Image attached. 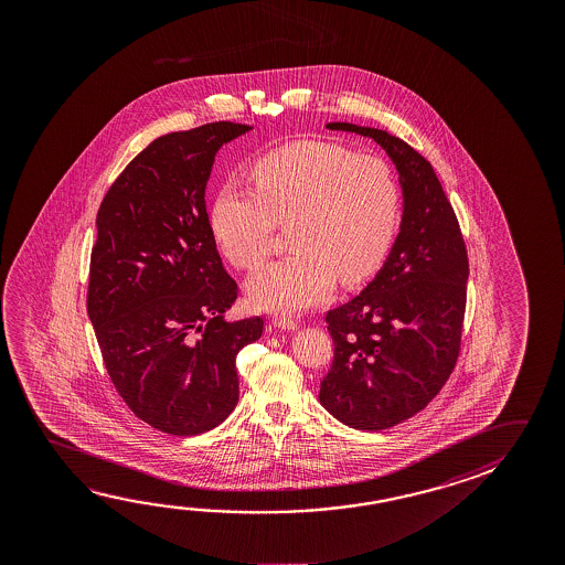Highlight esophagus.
Returning a JSON list of instances; mask_svg holds the SVG:
<instances>
[{
	"label": "esophagus",
	"mask_w": 565,
	"mask_h": 565,
	"mask_svg": "<svg viewBox=\"0 0 565 565\" xmlns=\"http://www.w3.org/2000/svg\"><path fill=\"white\" fill-rule=\"evenodd\" d=\"M274 324L279 327V329H287V331H294L299 327V321H297L296 317H287V315H278L276 319H274Z\"/></svg>",
	"instance_id": "1"
}]
</instances>
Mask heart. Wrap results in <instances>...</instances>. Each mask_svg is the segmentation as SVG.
I'll list each match as a JSON object with an SVG mask.
<instances>
[{"label": "heart", "instance_id": "obj_1", "mask_svg": "<svg viewBox=\"0 0 565 565\" xmlns=\"http://www.w3.org/2000/svg\"><path fill=\"white\" fill-rule=\"evenodd\" d=\"M250 186H221L211 228L236 268L256 269L289 226L294 254L248 279L258 309L294 313L323 301L334 281L356 286L379 271L398 223L399 189L386 159L351 148L297 139L268 149L250 166Z\"/></svg>", "mask_w": 565, "mask_h": 565}]
</instances>
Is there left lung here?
<instances>
[{"label": "left lung", "mask_w": 565, "mask_h": 565, "mask_svg": "<svg viewBox=\"0 0 565 565\" xmlns=\"http://www.w3.org/2000/svg\"><path fill=\"white\" fill-rule=\"evenodd\" d=\"M398 169L404 216L388 259L366 289L324 315L334 356L319 402L354 429L396 426L431 402L461 352L469 256L434 167L404 139L347 121Z\"/></svg>", "instance_id": "obj_1"}]
</instances>
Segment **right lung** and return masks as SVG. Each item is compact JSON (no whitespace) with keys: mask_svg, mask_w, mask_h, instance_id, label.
<instances>
[{"mask_svg":"<svg viewBox=\"0 0 565 565\" xmlns=\"http://www.w3.org/2000/svg\"><path fill=\"white\" fill-rule=\"evenodd\" d=\"M250 130L213 121L153 139L104 194L86 309L114 388L159 431L199 435L238 404L236 354L262 317L228 323L238 297L204 189L223 143Z\"/></svg>","mask_w":565,"mask_h":565,"instance_id":"1","label":"right lung"}]
</instances>
